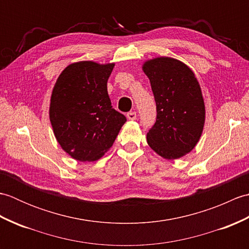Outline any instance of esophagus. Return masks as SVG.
Listing matches in <instances>:
<instances>
[{
    "instance_id": "esophagus-1",
    "label": "esophagus",
    "mask_w": 249,
    "mask_h": 249,
    "mask_svg": "<svg viewBox=\"0 0 249 249\" xmlns=\"http://www.w3.org/2000/svg\"><path fill=\"white\" fill-rule=\"evenodd\" d=\"M126 116H127V119L128 120H136V118H137V113H136V111H129V112H127L126 113Z\"/></svg>"
}]
</instances>
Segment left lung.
Returning a JSON list of instances; mask_svg holds the SVG:
<instances>
[{
    "label": "left lung",
    "instance_id": "1",
    "mask_svg": "<svg viewBox=\"0 0 249 249\" xmlns=\"http://www.w3.org/2000/svg\"><path fill=\"white\" fill-rule=\"evenodd\" d=\"M156 103V122L146 135L147 143L167 160L192 151L204 125V103L194 72L182 62L157 57L143 65Z\"/></svg>",
    "mask_w": 249,
    "mask_h": 249
}]
</instances>
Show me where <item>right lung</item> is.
I'll list each match as a JSON object with an SVG mask.
<instances>
[{"instance_id": "add662e5", "label": "right lung", "mask_w": 249, "mask_h": 249, "mask_svg": "<svg viewBox=\"0 0 249 249\" xmlns=\"http://www.w3.org/2000/svg\"><path fill=\"white\" fill-rule=\"evenodd\" d=\"M114 64L84 61L67 66L51 95L50 122L62 149L80 161H93L107 152L126 122L113 109L107 81Z\"/></svg>"}]
</instances>
